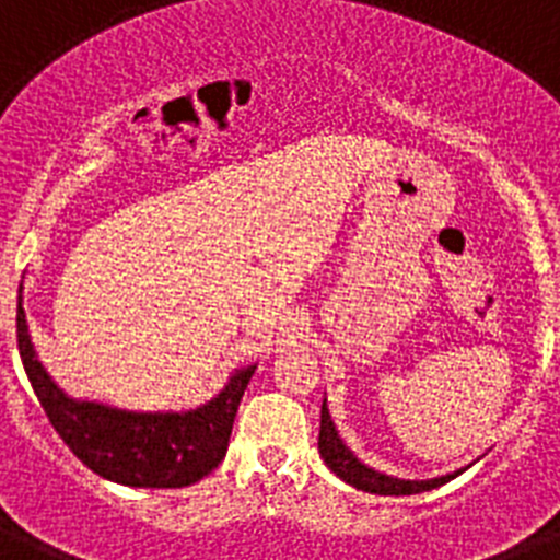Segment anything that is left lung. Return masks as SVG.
<instances>
[{"instance_id":"1","label":"left lung","mask_w":560,"mask_h":560,"mask_svg":"<svg viewBox=\"0 0 560 560\" xmlns=\"http://www.w3.org/2000/svg\"><path fill=\"white\" fill-rule=\"evenodd\" d=\"M319 454H323L325 465H328L336 477L345 479V482L353 485V488H359V491L378 493V497H409V493L432 491V488H440V485H446L448 479L457 477V474H463V471H454V474H446V477H434V479H398V477H387V474H381V471H373V468H368V465L361 463V459L355 457L345 443H341L339 432H336L334 427V420H330L328 407H325V400H323V423H319Z\"/></svg>"}]
</instances>
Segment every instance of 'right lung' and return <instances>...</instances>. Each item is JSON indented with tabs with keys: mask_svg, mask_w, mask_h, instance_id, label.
Returning a JSON list of instances; mask_svg holds the SVG:
<instances>
[{
	"mask_svg": "<svg viewBox=\"0 0 560 560\" xmlns=\"http://www.w3.org/2000/svg\"><path fill=\"white\" fill-rule=\"evenodd\" d=\"M19 355L49 423L78 459L103 479L128 488H185L219 468L255 364L230 375L226 387L187 412H128L97 400L69 398L49 378L30 341L19 285Z\"/></svg>",
	"mask_w": 560,
	"mask_h": 560,
	"instance_id": "right-lung-1",
	"label": "right lung"
}]
</instances>
